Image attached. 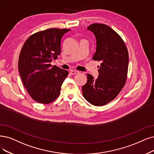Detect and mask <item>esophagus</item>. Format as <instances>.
<instances>
[{
    "label": "esophagus",
    "instance_id": "esophagus-1",
    "mask_svg": "<svg viewBox=\"0 0 154 154\" xmlns=\"http://www.w3.org/2000/svg\"><path fill=\"white\" fill-rule=\"evenodd\" d=\"M79 72V71H76V70H71V71H70L71 75H76V74H78Z\"/></svg>",
    "mask_w": 154,
    "mask_h": 154
}]
</instances>
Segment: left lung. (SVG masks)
I'll return each instance as SVG.
<instances>
[{"mask_svg": "<svg viewBox=\"0 0 154 154\" xmlns=\"http://www.w3.org/2000/svg\"><path fill=\"white\" fill-rule=\"evenodd\" d=\"M97 40L93 60L101 61L98 77L87 74V82L82 87L84 98L92 105L102 106L113 100L126 83L129 56L125 42L106 24H91L87 28Z\"/></svg>", "mask_w": 154, "mask_h": 154, "instance_id": "1", "label": "left lung"}]
</instances>
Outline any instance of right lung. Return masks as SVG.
Here are the masks:
<instances>
[{
  "mask_svg": "<svg viewBox=\"0 0 154 154\" xmlns=\"http://www.w3.org/2000/svg\"><path fill=\"white\" fill-rule=\"evenodd\" d=\"M69 29L49 28L31 35L23 44L18 60L23 83L34 100L48 104L59 96L68 71L50 64L61 52L60 42Z\"/></svg>",
  "mask_w": 154,
  "mask_h": 154,
  "instance_id": "right-lung-1",
  "label": "right lung"
}]
</instances>
